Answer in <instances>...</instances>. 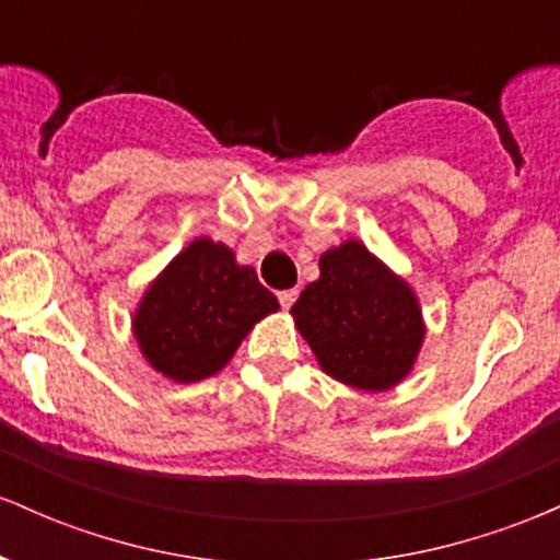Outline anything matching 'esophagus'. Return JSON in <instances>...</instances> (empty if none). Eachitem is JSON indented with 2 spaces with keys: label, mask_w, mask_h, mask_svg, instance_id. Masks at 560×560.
Wrapping results in <instances>:
<instances>
[{
  "label": "esophagus",
  "mask_w": 560,
  "mask_h": 560,
  "mask_svg": "<svg viewBox=\"0 0 560 560\" xmlns=\"http://www.w3.org/2000/svg\"><path fill=\"white\" fill-rule=\"evenodd\" d=\"M294 300H298V289H284V292H279L281 307H287V311L294 305Z\"/></svg>",
  "instance_id": "34e87169"
}]
</instances>
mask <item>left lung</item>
Listing matches in <instances>:
<instances>
[{
	"label": "left lung",
	"instance_id": "left-lung-1",
	"mask_svg": "<svg viewBox=\"0 0 560 560\" xmlns=\"http://www.w3.org/2000/svg\"><path fill=\"white\" fill-rule=\"evenodd\" d=\"M292 318L324 374L363 392H387L413 371L427 324L413 287L363 242L326 249Z\"/></svg>",
	"mask_w": 560,
	"mask_h": 560
}]
</instances>
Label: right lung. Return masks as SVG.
Returning a JSON list of instances; mask_svg holds the SVG:
<instances>
[{"mask_svg":"<svg viewBox=\"0 0 560 560\" xmlns=\"http://www.w3.org/2000/svg\"><path fill=\"white\" fill-rule=\"evenodd\" d=\"M279 300L234 249L197 236L141 294L131 331L144 361L176 384L202 382L226 369L242 339Z\"/></svg>","mask_w":560,"mask_h":560,"instance_id":"right-lung-1","label":"right lung"}]
</instances>
